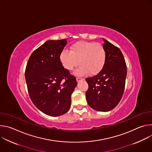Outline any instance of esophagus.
Masks as SVG:
<instances>
[{"label":"esophagus","instance_id":"1","mask_svg":"<svg viewBox=\"0 0 152 152\" xmlns=\"http://www.w3.org/2000/svg\"><path fill=\"white\" fill-rule=\"evenodd\" d=\"M83 80V79L82 78H81V77H76V80H77V82H79L80 80Z\"/></svg>","mask_w":152,"mask_h":152}]
</instances>
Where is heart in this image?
<instances>
[{"label":"heart","instance_id":"b5f03b06","mask_svg":"<svg viewBox=\"0 0 152 152\" xmlns=\"http://www.w3.org/2000/svg\"><path fill=\"white\" fill-rule=\"evenodd\" d=\"M106 56L105 49L100 43L79 41L70 47V52L62 50L59 60L62 66L69 71L73 70L78 64L80 66L76 72L77 75L82 76L87 73L94 75L103 69Z\"/></svg>","mask_w":152,"mask_h":152}]
</instances>
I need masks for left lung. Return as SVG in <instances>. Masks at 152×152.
I'll use <instances>...</instances> for the list:
<instances>
[{
	"instance_id": "1",
	"label": "left lung",
	"mask_w": 152,
	"mask_h": 152,
	"mask_svg": "<svg viewBox=\"0 0 152 152\" xmlns=\"http://www.w3.org/2000/svg\"><path fill=\"white\" fill-rule=\"evenodd\" d=\"M106 51V62L102 70L96 76L86 79L88 90L86 99L93 110L110 111L120 102L125 87L127 67L121 51L103 38Z\"/></svg>"
}]
</instances>
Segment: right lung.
<instances>
[{
	"label": "right lung",
	"instance_id": "1",
	"mask_svg": "<svg viewBox=\"0 0 152 152\" xmlns=\"http://www.w3.org/2000/svg\"><path fill=\"white\" fill-rule=\"evenodd\" d=\"M67 39L48 40L31 54L25 79L30 98L44 114L57 117L71 106V96L77 85L76 77L64 69L59 60Z\"/></svg>",
	"mask_w": 152,
	"mask_h": 152
}]
</instances>
